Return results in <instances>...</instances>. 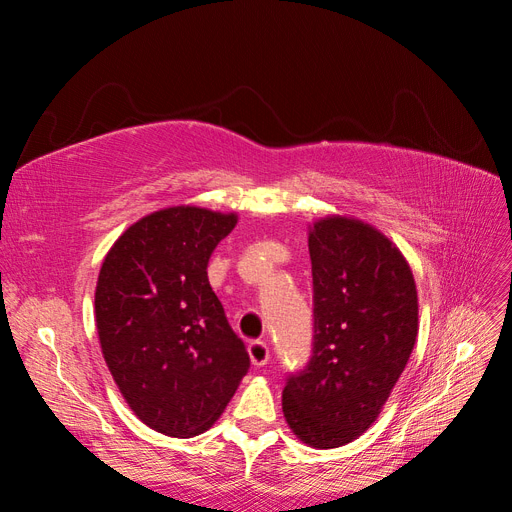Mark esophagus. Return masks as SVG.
<instances>
[{"instance_id":"1","label":"esophagus","mask_w":512,"mask_h":512,"mask_svg":"<svg viewBox=\"0 0 512 512\" xmlns=\"http://www.w3.org/2000/svg\"><path fill=\"white\" fill-rule=\"evenodd\" d=\"M247 352H250V359L256 367H265L269 363V346L265 342H260V339H254L247 346Z\"/></svg>"}]
</instances>
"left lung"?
<instances>
[{
  "label": "left lung",
  "instance_id": "obj_1",
  "mask_svg": "<svg viewBox=\"0 0 512 512\" xmlns=\"http://www.w3.org/2000/svg\"><path fill=\"white\" fill-rule=\"evenodd\" d=\"M314 275V354L290 376L282 410L312 448L356 440L380 416L418 335L414 275L399 247L363 220L307 226Z\"/></svg>",
  "mask_w": 512,
  "mask_h": 512
}]
</instances>
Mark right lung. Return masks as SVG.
Masks as SVG:
<instances>
[{
    "mask_svg": "<svg viewBox=\"0 0 512 512\" xmlns=\"http://www.w3.org/2000/svg\"><path fill=\"white\" fill-rule=\"evenodd\" d=\"M235 211L175 205L123 230L100 267L96 329L108 371L141 421L192 438L222 416L250 369L207 265Z\"/></svg>",
    "mask_w": 512,
    "mask_h": 512,
    "instance_id": "1",
    "label": "right lung"
}]
</instances>
